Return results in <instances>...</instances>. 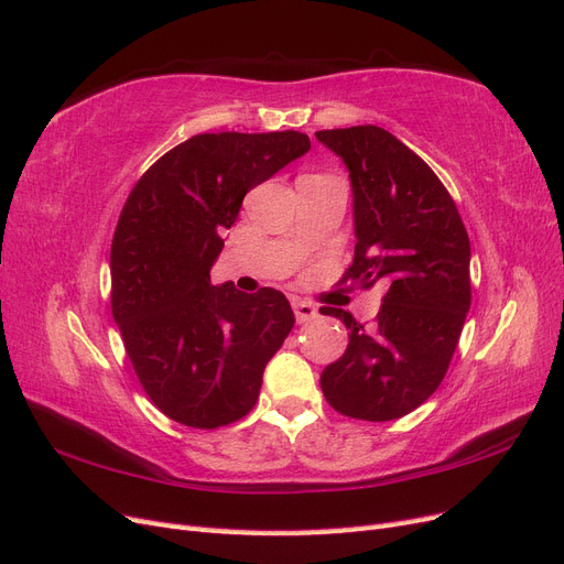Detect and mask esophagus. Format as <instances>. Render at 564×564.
<instances>
[{"label": "esophagus", "mask_w": 564, "mask_h": 564, "mask_svg": "<svg viewBox=\"0 0 564 564\" xmlns=\"http://www.w3.org/2000/svg\"><path fill=\"white\" fill-rule=\"evenodd\" d=\"M293 308H295V318L297 323H306V321H314L318 316V308L314 304H308L304 300H293Z\"/></svg>", "instance_id": "1"}]
</instances>
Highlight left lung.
I'll use <instances>...</instances> for the list:
<instances>
[{
    "label": "left lung",
    "instance_id": "8db88e82",
    "mask_svg": "<svg viewBox=\"0 0 564 564\" xmlns=\"http://www.w3.org/2000/svg\"><path fill=\"white\" fill-rule=\"evenodd\" d=\"M351 180L354 264L344 281L389 283L375 328L323 306L349 330L321 375L328 403L354 420L391 422L441 387L470 306V243L452 196L426 163L379 126L318 131Z\"/></svg>",
    "mask_w": 564,
    "mask_h": 564
}]
</instances>
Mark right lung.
<instances>
[{"label":"right lung","mask_w":564,"mask_h":564,"mask_svg":"<svg viewBox=\"0 0 564 564\" xmlns=\"http://www.w3.org/2000/svg\"><path fill=\"white\" fill-rule=\"evenodd\" d=\"M297 131L202 133L163 154L126 198L112 239V316L142 389L171 420L217 429L256 405L295 314L283 293L213 285L243 196L304 156Z\"/></svg>","instance_id":"obj_1"}]
</instances>
